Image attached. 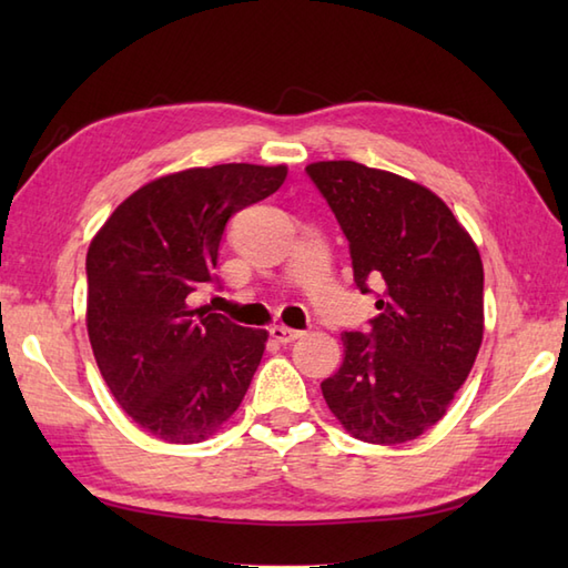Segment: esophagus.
Masks as SVG:
<instances>
[{"label": "esophagus", "instance_id": "obj_1", "mask_svg": "<svg viewBox=\"0 0 568 568\" xmlns=\"http://www.w3.org/2000/svg\"><path fill=\"white\" fill-rule=\"evenodd\" d=\"M268 332L277 344H291V342H295V339H300V336H303V332L285 327V324H275V327H271Z\"/></svg>", "mask_w": 568, "mask_h": 568}]
</instances>
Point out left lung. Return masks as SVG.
I'll list each match as a JSON object with an SVG mask.
<instances>
[{
  "label": "left lung",
  "mask_w": 568,
  "mask_h": 568,
  "mask_svg": "<svg viewBox=\"0 0 568 568\" xmlns=\"http://www.w3.org/2000/svg\"><path fill=\"white\" fill-rule=\"evenodd\" d=\"M348 241L354 283L376 287L371 332H342L322 395L368 444L417 439L444 417L484 342V263L452 210L413 180L356 161L310 163Z\"/></svg>",
  "instance_id": "left-lung-1"
}]
</instances>
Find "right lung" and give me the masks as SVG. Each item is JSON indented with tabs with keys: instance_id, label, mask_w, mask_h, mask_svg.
I'll use <instances>...</instances> for the list:
<instances>
[{
	"instance_id": "add662e5",
	"label": "right lung",
	"mask_w": 568,
	"mask_h": 568,
	"mask_svg": "<svg viewBox=\"0 0 568 568\" xmlns=\"http://www.w3.org/2000/svg\"><path fill=\"white\" fill-rule=\"evenodd\" d=\"M285 165L190 168L143 185L88 248V334L124 413L171 444L207 439L236 413L256 373L265 329L187 295L214 283L232 214L283 185Z\"/></svg>"
}]
</instances>
